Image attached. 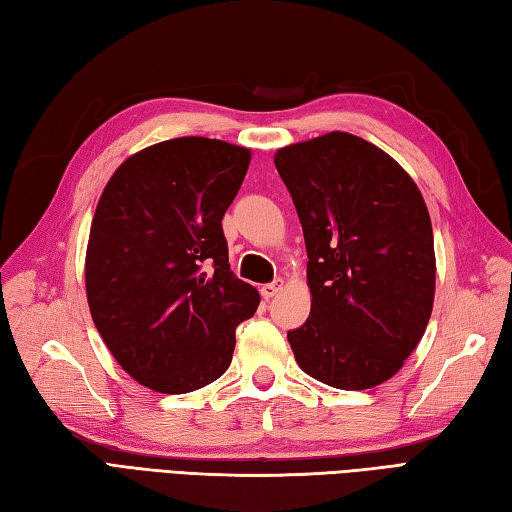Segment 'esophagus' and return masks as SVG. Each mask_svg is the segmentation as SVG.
I'll return each instance as SVG.
<instances>
[{"label": "esophagus", "mask_w": 512, "mask_h": 512, "mask_svg": "<svg viewBox=\"0 0 512 512\" xmlns=\"http://www.w3.org/2000/svg\"><path fill=\"white\" fill-rule=\"evenodd\" d=\"M280 289H283V278H276L274 283H267L260 287V294H263L265 300H269V298H274Z\"/></svg>", "instance_id": "obj_1"}]
</instances>
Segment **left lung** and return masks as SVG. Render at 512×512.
Returning <instances> with one entry per match:
<instances>
[{"instance_id":"8db88e82","label":"left lung","mask_w":512,"mask_h":512,"mask_svg":"<svg viewBox=\"0 0 512 512\" xmlns=\"http://www.w3.org/2000/svg\"><path fill=\"white\" fill-rule=\"evenodd\" d=\"M305 234L311 314L287 331L300 369L360 391L400 371L429 325L433 227L424 198L373 143L331 132L276 152Z\"/></svg>"}]
</instances>
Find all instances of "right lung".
<instances>
[{
    "label": "right lung",
    "mask_w": 512,
    "mask_h": 512,
    "mask_svg": "<svg viewBox=\"0 0 512 512\" xmlns=\"http://www.w3.org/2000/svg\"><path fill=\"white\" fill-rule=\"evenodd\" d=\"M249 150L205 137L150 145L121 163L90 227L86 291L95 327L143 387L190 393L232 362L258 291L229 269L223 216Z\"/></svg>",
    "instance_id": "right-lung-1"
}]
</instances>
